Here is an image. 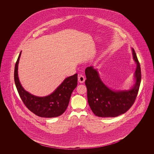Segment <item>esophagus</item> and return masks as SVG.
Returning <instances> with one entry per match:
<instances>
[{
	"label": "esophagus",
	"instance_id": "34e87169",
	"mask_svg": "<svg viewBox=\"0 0 154 154\" xmlns=\"http://www.w3.org/2000/svg\"><path fill=\"white\" fill-rule=\"evenodd\" d=\"M85 80V79L84 77V76L82 74H80L79 75V77H78V81L79 82H80V83H83L84 81Z\"/></svg>",
	"mask_w": 154,
	"mask_h": 154
}]
</instances>
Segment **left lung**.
Here are the masks:
<instances>
[{"mask_svg":"<svg viewBox=\"0 0 154 154\" xmlns=\"http://www.w3.org/2000/svg\"><path fill=\"white\" fill-rule=\"evenodd\" d=\"M133 57L137 63L134 73L136 83L128 91H112L100 80L98 72L92 66L86 68L85 85L87 88L88 104L96 116L116 117L125 113L132 107L138 94L141 74L139 62L134 50Z\"/></svg>","mask_w":154,"mask_h":154,"instance_id":"left-lung-1","label":"left lung"}]
</instances>
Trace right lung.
<instances>
[{
  "instance_id": "1",
  "label": "right lung",
  "mask_w": 154,
  "mask_h": 154,
  "mask_svg": "<svg viewBox=\"0 0 154 154\" xmlns=\"http://www.w3.org/2000/svg\"><path fill=\"white\" fill-rule=\"evenodd\" d=\"M21 52L15 65L14 81L16 88L25 106L40 117L53 118L62 115L68 106L71 95L77 85V74L66 78L51 95L37 97L26 91L18 76V66Z\"/></svg>"
}]
</instances>
